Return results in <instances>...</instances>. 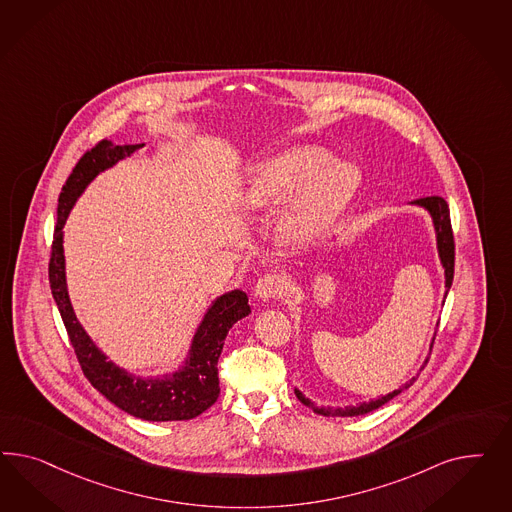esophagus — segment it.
<instances>
[{"label":"esophagus","mask_w":512,"mask_h":512,"mask_svg":"<svg viewBox=\"0 0 512 512\" xmlns=\"http://www.w3.org/2000/svg\"><path fill=\"white\" fill-rule=\"evenodd\" d=\"M283 293V278L279 274H264L255 283V296L261 300H272Z\"/></svg>","instance_id":"1"}]
</instances>
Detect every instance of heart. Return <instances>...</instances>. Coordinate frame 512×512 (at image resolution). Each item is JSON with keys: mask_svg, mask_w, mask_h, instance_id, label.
Instances as JSON below:
<instances>
[{"mask_svg": "<svg viewBox=\"0 0 512 512\" xmlns=\"http://www.w3.org/2000/svg\"><path fill=\"white\" fill-rule=\"evenodd\" d=\"M358 171L330 163L321 146L302 144L272 155L249 171L240 193L246 210L281 208L278 231L289 244H302L323 233L357 191Z\"/></svg>", "mask_w": 512, "mask_h": 512, "instance_id": "1", "label": "heart"}]
</instances>
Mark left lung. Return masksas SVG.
<instances>
[{
	"instance_id": "8db88e82",
	"label": "left lung",
	"mask_w": 512,
	"mask_h": 512,
	"mask_svg": "<svg viewBox=\"0 0 512 512\" xmlns=\"http://www.w3.org/2000/svg\"><path fill=\"white\" fill-rule=\"evenodd\" d=\"M413 204H419L422 208H426V210L430 212L432 219H434L439 259H441V264H443V268H445V287L450 289L452 278H454V234H452V225H450L449 204H447V201H445L443 197H437V195L422 197V199L413 201ZM432 347H434V343H432ZM430 351H432V349H430ZM426 364H428V360H426ZM415 379H417V377H413V379H411L409 383H405L402 388L390 392V394L383 396V398H377V400H372V402L360 403V405H347V407H319V405L310 402L308 398H304V394H302L298 388H295V394L300 402L311 407L317 415H323V417H358V415L370 413L373 409H379V407L385 405L388 400H392L394 396H398L402 390L411 387Z\"/></svg>"
}]
</instances>
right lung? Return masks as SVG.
Here are the masks:
<instances>
[{"mask_svg":"<svg viewBox=\"0 0 512 512\" xmlns=\"http://www.w3.org/2000/svg\"><path fill=\"white\" fill-rule=\"evenodd\" d=\"M142 146L144 144L116 146L110 140L103 139L78 159L75 169L62 187L58 201V223L50 249L48 281L62 315L67 336L75 349L78 364L93 388H97L109 402L137 419L152 422L195 419L208 407H212L219 396L217 360L231 326L251 311L246 293L236 289L219 296L212 308L206 311L201 326L197 328L189 349V357L182 370L155 379L133 377L109 362L78 323L67 295L63 259L65 219L78 195L99 172L107 171L120 159L133 154Z\"/></svg>","mask_w":512,"mask_h":512,"instance_id":"1","label":"right lung"}]
</instances>
